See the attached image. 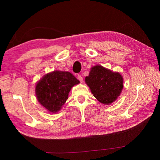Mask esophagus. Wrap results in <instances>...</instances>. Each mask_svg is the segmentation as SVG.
Segmentation results:
<instances>
[{
	"instance_id": "34e87169",
	"label": "esophagus",
	"mask_w": 160,
	"mask_h": 160,
	"mask_svg": "<svg viewBox=\"0 0 160 160\" xmlns=\"http://www.w3.org/2000/svg\"><path fill=\"white\" fill-rule=\"evenodd\" d=\"M78 79L80 80V82L81 83L83 82V78H82V76H81L80 75H78Z\"/></svg>"
}]
</instances>
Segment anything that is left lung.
<instances>
[{"label":"left lung","mask_w":160,"mask_h":160,"mask_svg":"<svg viewBox=\"0 0 160 160\" xmlns=\"http://www.w3.org/2000/svg\"><path fill=\"white\" fill-rule=\"evenodd\" d=\"M94 97L99 102L110 104L120 95L123 88V79L118 72H113L101 65L92 68L90 74L85 78Z\"/></svg>","instance_id":"obj_1"}]
</instances>
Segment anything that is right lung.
I'll use <instances>...</instances> for the list:
<instances>
[{
  "label": "right lung",
  "mask_w": 160,
  "mask_h": 160,
  "mask_svg": "<svg viewBox=\"0 0 160 160\" xmlns=\"http://www.w3.org/2000/svg\"><path fill=\"white\" fill-rule=\"evenodd\" d=\"M79 83L70 72L54 70L37 82L35 93L40 104L48 112L55 113L66 103L71 88Z\"/></svg>",
  "instance_id": "obj_1"
}]
</instances>
